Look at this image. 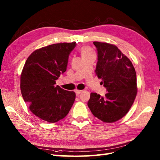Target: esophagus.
Wrapping results in <instances>:
<instances>
[{"mask_svg":"<svg viewBox=\"0 0 160 160\" xmlns=\"http://www.w3.org/2000/svg\"><path fill=\"white\" fill-rule=\"evenodd\" d=\"M82 92L81 90H75V93L77 95H79Z\"/></svg>","mask_w":160,"mask_h":160,"instance_id":"34e87169","label":"esophagus"}]
</instances>
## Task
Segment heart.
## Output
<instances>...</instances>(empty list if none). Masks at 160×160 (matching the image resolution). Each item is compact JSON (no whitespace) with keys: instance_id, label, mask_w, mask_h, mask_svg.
Instances as JSON below:
<instances>
[{"instance_id":"heart-1","label":"heart","mask_w":160,"mask_h":160,"mask_svg":"<svg viewBox=\"0 0 160 160\" xmlns=\"http://www.w3.org/2000/svg\"><path fill=\"white\" fill-rule=\"evenodd\" d=\"M92 54H94V52L90 47H83L81 48V55L82 57H84L86 56H89Z\"/></svg>"}]
</instances>
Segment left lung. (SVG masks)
Segmentation results:
<instances>
[{
    "mask_svg": "<svg viewBox=\"0 0 160 160\" xmlns=\"http://www.w3.org/2000/svg\"><path fill=\"white\" fill-rule=\"evenodd\" d=\"M98 51L95 73L107 89L104 97L91 93L88 105L95 117L112 123L127 114L137 95L136 72L132 62L118 48L93 42Z\"/></svg>",
    "mask_w": 160,
    "mask_h": 160,
    "instance_id": "8db88e82",
    "label": "left lung"
}]
</instances>
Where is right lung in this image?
Here are the masks:
<instances>
[{
  "label": "right lung",
  "instance_id": "right-lung-1",
  "mask_svg": "<svg viewBox=\"0 0 160 160\" xmlns=\"http://www.w3.org/2000/svg\"><path fill=\"white\" fill-rule=\"evenodd\" d=\"M75 42L57 43L32 52L21 75V90L31 112L49 123H55L68 114L75 93L55 85L67 70L69 56Z\"/></svg>",
  "mask_w": 160,
  "mask_h": 160
}]
</instances>
